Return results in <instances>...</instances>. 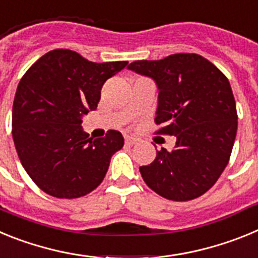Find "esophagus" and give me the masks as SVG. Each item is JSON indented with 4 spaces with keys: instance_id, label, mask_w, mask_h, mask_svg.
<instances>
[{
    "instance_id": "1",
    "label": "esophagus",
    "mask_w": 258,
    "mask_h": 258,
    "mask_svg": "<svg viewBox=\"0 0 258 258\" xmlns=\"http://www.w3.org/2000/svg\"><path fill=\"white\" fill-rule=\"evenodd\" d=\"M137 141H138V140H137V138H134V137H131V136L125 137V143H126V145H129V146L136 145Z\"/></svg>"
}]
</instances>
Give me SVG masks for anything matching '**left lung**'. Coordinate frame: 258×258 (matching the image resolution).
I'll list each match as a JSON object with an SVG mask.
<instances>
[{"mask_svg":"<svg viewBox=\"0 0 258 258\" xmlns=\"http://www.w3.org/2000/svg\"><path fill=\"white\" fill-rule=\"evenodd\" d=\"M127 70L150 77L159 90L155 121L159 134L177 138L161 149L143 181L165 199L186 202L213 186L229 163L238 129L236 104L226 76L198 54H173L160 60H137Z\"/></svg>","mask_w":258,"mask_h":258,"instance_id":"8db88e82","label":"left lung"}]
</instances>
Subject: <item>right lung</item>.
I'll return each mask as SVG.
<instances>
[{"instance_id": "1", "label": "right lung", "mask_w": 258, "mask_h": 258, "mask_svg": "<svg viewBox=\"0 0 258 258\" xmlns=\"http://www.w3.org/2000/svg\"><path fill=\"white\" fill-rule=\"evenodd\" d=\"M126 64L94 63L72 50L56 49L22 77L13 104V140L23 168L41 190L74 199L103 181L124 137L108 131L92 140L81 122L97 108L103 84Z\"/></svg>"}]
</instances>
